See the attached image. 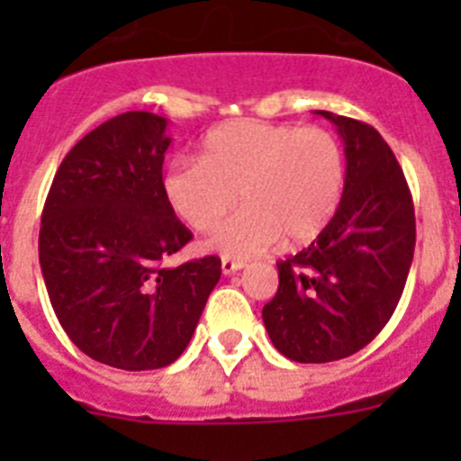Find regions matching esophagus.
Segmentation results:
<instances>
[{"instance_id": "34e87169", "label": "esophagus", "mask_w": 461, "mask_h": 461, "mask_svg": "<svg viewBox=\"0 0 461 461\" xmlns=\"http://www.w3.org/2000/svg\"><path fill=\"white\" fill-rule=\"evenodd\" d=\"M244 263L242 260H233V258H221V272L223 275H235L238 270H242Z\"/></svg>"}]
</instances>
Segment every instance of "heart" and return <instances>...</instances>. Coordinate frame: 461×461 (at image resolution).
Returning a JSON list of instances; mask_svg holds the SVG:
<instances>
[{
    "label": "heart",
    "instance_id": "heart-1",
    "mask_svg": "<svg viewBox=\"0 0 461 461\" xmlns=\"http://www.w3.org/2000/svg\"><path fill=\"white\" fill-rule=\"evenodd\" d=\"M346 189V157L321 126L244 120L217 126L198 161L166 168L161 191L170 210L195 233H207L235 205L242 210L212 235V249L244 260L281 238L304 244L335 219Z\"/></svg>",
    "mask_w": 461,
    "mask_h": 461
}]
</instances>
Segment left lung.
Listing matches in <instances>:
<instances>
[{"label":"left lung","mask_w":461,"mask_h":461,"mask_svg":"<svg viewBox=\"0 0 461 461\" xmlns=\"http://www.w3.org/2000/svg\"><path fill=\"white\" fill-rule=\"evenodd\" d=\"M316 113L344 140V198L307 249L276 263L279 288L263 307L272 344L295 362L365 348L393 316L415 249L413 198L388 142L365 122Z\"/></svg>","instance_id":"obj_1"}]
</instances>
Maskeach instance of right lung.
Instances as JSON below:
<instances>
[{
  "label": "right lung",
  "mask_w": 461,
  "mask_h": 461,
  "mask_svg": "<svg viewBox=\"0 0 461 461\" xmlns=\"http://www.w3.org/2000/svg\"><path fill=\"white\" fill-rule=\"evenodd\" d=\"M168 120L122 113L73 145L48 191L39 260L48 297L85 356L126 372L166 367L194 337L221 260H164L194 235L161 191Z\"/></svg>",
  "instance_id": "add662e5"
}]
</instances>
